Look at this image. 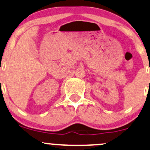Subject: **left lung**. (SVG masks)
Instances as JSON below:
<instances>
[{
  "mask_svg": "<svg viewBox=\"0 0 150 150\" xmlns=\"http://www.w3.org/2000/svg\"><path fill=\"white\" fill-rule=\"evenodd\" d=\"M149 69H150V68H149Z\"/></svg>",
  "mask_w": 150,
  "mask_h": 150,
  "instance_id": "left-lung-1",
  "label": "left lung"
}]
</instances>
